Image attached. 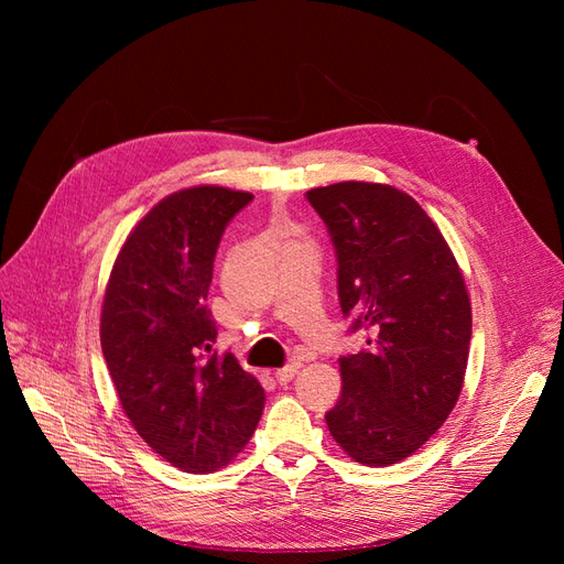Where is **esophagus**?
I'll list each match as a JSON object with an SVG mask.
<instances>
[{"instance_id":"1","label":"esophagus","mask_w":564,"mask_h":564,"mask_svg":"<svg viewBox=\"0 0 564 564\" xmlns=\"http://www.w3.org/2000/svg\"><path fill=\"white\" fill-rule=\"evenodd\" d=\"M296 367H299V365H286V367L278 369V371H275V381H278L280 386H286L289 381H292V379H294V373H296Z\"/></svg>"}]
</instances>
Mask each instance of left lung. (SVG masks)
Wrapping results in <instances>:
<instances>
[{"label": "left lung", "mask_w": 564, "mask_h": 564, "mask_svg": "<svg viewBox=\"0 0 564 564\" xmlns=\"http://www.w3.org/2000/svg\"><path fill=\"white\" fill-rule=\"evenodd\" d=\"M338 263V303L367 348L340 357L329 433L350 458L390 466L447 421L464 388L473 315L449 245L414 197L383 183L308 191Z\"/></svg>", "instance_id": "obj_1"}]
</instances>
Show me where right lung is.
<instances>
[{"label": "right lung", "instance_id": "right-lung-1", "mask_svg": "<svg viewBox=\"0 0 564 564\" xmlns=\"http://www.w3.org/2000/svg\"><path fill=\"white\" fill-rule=\"evenodd\" d=\"M253 199L218 185L158 202L117 253L100 311V348L124 414L185 473H212L242 452L265 392L232 352L218 355L207 308L216 249Z\"/></svg>", "mask_w": 564, "mask_h": 564}]
</instances>
